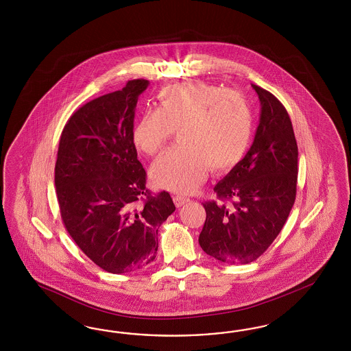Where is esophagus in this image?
I'll list each match as a JSON object with an SVG mask.
<instances>
[{"label": "esophagus", "instance_id": "34e87169", "mask_svg": "<svg viewBox=\"0 0 351 351\" xmlns=\"http://www.w3.org/2000/svg\"><path fill=\"white\" fill-rule=\"evenodd\" d=\"M173 202L176 204V207H181L185 203L189 202V199L185 197H181V195H173Z\"/></svg>", "mask_w": 351, "mask_h": 351}]
</instances>
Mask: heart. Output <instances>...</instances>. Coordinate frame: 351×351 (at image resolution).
Returning <instances> with one entry per match:
<instances>
[{"label": "heart", "instance_id": "b5f03b06", "mask_svg": "<svg viewBox=\"0 0 351 351\" xmlns=\"http://www.w3.org/2000/svg\"><path fill=\"white\" fill-rule=\"evenodd\" d=\"M172 131H179L181 148L153 163L150 180L160 189L188 194L202 185L210 166L223 172L242 160L252 136V114L243 96L221 86L176 84L160 90L158 109L138 118L131 140L141 153L156 156Z\"/></svg>", "mask_w": 351, "mask_h": 351}]
</instances>
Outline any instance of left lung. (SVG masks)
Here are the masks:
<instances>
[{"mask_svg":"<svg viewBox=\"0 0 351 351\" xmlns=\"http://www.w3.org/2000/svg\"><path fill=\"white\" fill-rule=\"evenodd\" d=\"M261 112L247 154L213 191L221 202L203 203L199 245L229 265L255 261L280 233L296 199L298 149L286 108L260 86ZM223 200H232L226 205Z\"/></svg>","mask_w":351,"mask_h":351,"instance_id":"left-lung-1","label":"left lung"}]
</instances>
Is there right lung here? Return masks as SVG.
I'll return each mask as SVG.
<instances>
[{
    "label": "right lung",
    "instance_id": "add662e5",
    "mask_svg": "<svg viewBox=\"0 0 351 351\" xmlns=\"http://www.w3.org/2000/svg\"><path fill=\"white\" fill-rule=\"evenodd\" d=\"M147 80L81 106L64 126L55 188L64 225L90 260L123 274L150 264L158 229L175 211L167 191L152 195L131 140L138 96Z\"/></svg>",
    "mask_w": 351,
    "mask_h": 351
}]
</instances>
